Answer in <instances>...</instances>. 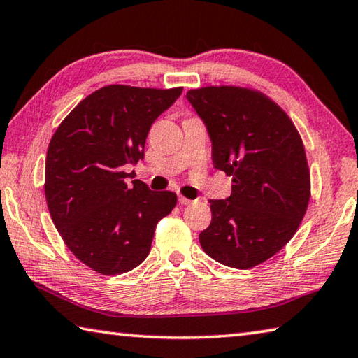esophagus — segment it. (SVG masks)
<instances>
[{
  "instance_id": "esophagus-1",
  "label": "esophagus",
  "mask_w": 358,
  "mask_h": 358,
  "mask_svg": "<svg viewBox=\"0 0 358 358\" xmlns=\"http://www.w3.org/2000/svg\"><path fill=\"white\" fill-rule=\"evenodd\" d=\"M178 202L181 203V205H191V203H194L196 201H192V199H187V197H185V196H178Z\"/></svg>"
}]
</instances>
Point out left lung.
Listing matches in <instances>:
<instances>
[{
    "label": "left lung",
    "instance_id": "8db88e82",
    "mask_svg": "<svg viewBox=\"0 0 358 358\" xmlns=\"http://www.w3.org/2000/svg\"><path fill=\"white\" fill-rule=\"evenodd\" d=\"M186 99L207 126L215 169L232 177V194L208 201L211 222L199 241L216 262L252 268L286 246L306 213L301 137L280 106L250 88L205 87Z\"/></svg>",
    "mask_w": 358,
    "mask_h": 358
}]
</instances>
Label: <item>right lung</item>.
<instances>
[{
    "label": "right lung",
    "mask_w": 358,
    "mask_h": 358,
    "mask_svg": "<svg viewBox=\"0 0 358 358\" xmlns=\"http://www.w3.org/2000/svg\"><path fill=\"white\" fill-rule=\"evenodd\" d=\"M183 88L108 85L78 102L53 134L45 159V199L71 252L101 275L126 273L147 259L156 224L177 194L151 191L126 164L143 159L155 120Z\"/></svg>",
    "instance_id": "1"
}]
</instances>
